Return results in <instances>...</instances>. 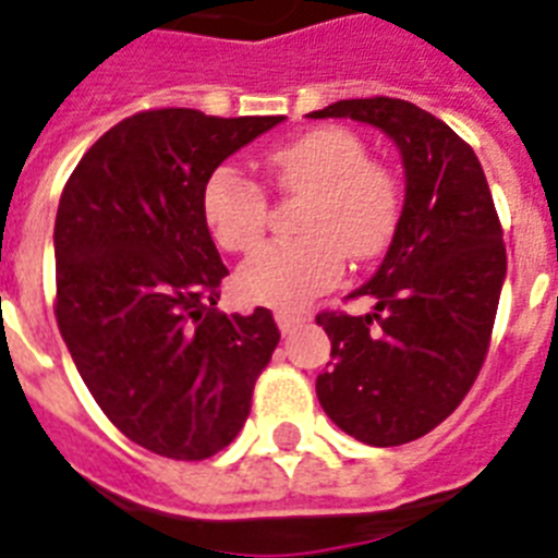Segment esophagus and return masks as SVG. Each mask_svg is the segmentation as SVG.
<instances>
[{"instance_id":"obj_1","label":"esophagus","mask_w":558,"mask_h":558,"mask_svg":"<svg viewBox=\"0 0 558 558\" xmlns=\"http://www.w3.org/2000/svg\"><path fill=\"white\" fill-rule=\"evenodd\" d=\"M275 320H278V329L283 331V335H289L294 326L306 323V315H298V312H287V308H280V312H275Z\"/></svg>"}]
</instances>
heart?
<instances>
[{"mask_svg": "<svg viewBox=\"0 0 558 558\" xmlns=\"http://www.w3.org/2000/svg\"><path fill=\"white\" fill-rule=\"evenodd\" d=\"M275 184L306 195L298 241H275L238 269L235 289L246 303L271 308L306 306L340 280L345 255L368 260L388 246L400 218L395 175L368 161L366 144L343 128H317L266 156ZM201 213L227 252H250L264 238L266 192L218 167L201 190Z\"/></svg>", "mask_w": 558, "mask_h": 558, "instance_id": "b5f03b06", "label": "heart"}]
</instances>
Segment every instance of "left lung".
Returning a JSON list of instances; mask_svg holds the SVG:
<instances>
[{
  "instance_id": "1",
  "label": "left lung",
  "mask_w": 558,
  "mask_h": 558,
  "mask_svg": "<svg viewBox=\"0 0 558 558\" xmlns=\"http://www.w3.org/2000/svg\"><path fill=\"white\" fill-rule=\"evenodd\" d=\"M308 119L372 124L397 144L405 201L372 280L368 315H317L331 363L317 400L366 446L391 448L437 428L471 391L488 354L508 257L474 149L437 116L402 98H345Z\"/></svg>"
}]
</instances>
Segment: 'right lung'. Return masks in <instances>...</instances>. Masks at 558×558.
Instances as JSON below:
<instances>
[{"label": "right lung", "mask_w": 558, "mask_h": 558, "mask_svg": "<svg viewBox=\"0 0 558 558\" xmlns=\"http://www.w3.org/2000/svg\"><path fill=\"white\" fill-rule=\"evenodd\" d=\"M283 116L135 112L82 156L56 213V323L116 428L170 460L227 448L280 331L215 308L229 269L201 213L209 172Z\"/></svg>", "instance_id": "obj_1"}]
</instances>
